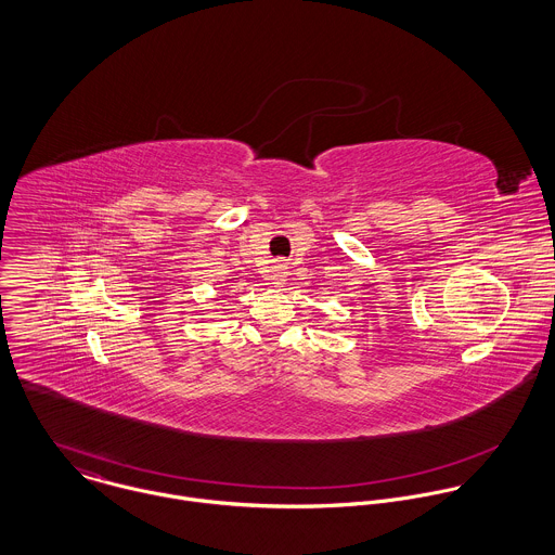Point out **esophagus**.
I'll list each match as a JSON object with an SVG mask.
<instances>
[{
    "label": "esophagus",
    "mask_w": 555,
    "mask_h": 555,
    "mask_svg": "<svg viewBox=\"0 0 555 555\" xmlns=\"http://www.w3.org/2000/svg\"><path fill=\"white\" fill-rule=\"evenodd\" d=\"M269 282H271L273 286H278V288L286 282V267H284V262H278V264L273 267V271H271V275H269Z\"/></svg>",
    "instance_id": "1"
}]
</instances>
